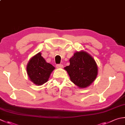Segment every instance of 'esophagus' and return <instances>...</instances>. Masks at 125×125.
Listing matches in <instances>:
<instances>
[{"mask_svg":"<svg viewBox=\"0 0 125 125\" xmlns=\"http://www.w3.org/2000/svg\"><path fill=\"white\" fill-rule=\"evenodd\" d=\"M56 67L57 68H62L63 67V65L62 64H56Z\"/></svg>","mask_w":125,"mask_h":125,"instance_id":"34e87169","label":"esophagus"}]
</instances>
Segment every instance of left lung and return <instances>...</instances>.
Instances as JSON below:
<instances>
[{
    "label": "left lung",
    "mask_w": 125,
    "mask_h": 125,
    "mask_svg": "<svg viewBox=\"0 0 125 125\" xmlns=\"http://www.w3.org/2000/svg\"><path fill=\"white\" fill-rule=\"evenodd\" d=\"M70 65L64 68L71 81L80 88L92 84L97 75V67L91 56L84 51L76 52L69 60Z\"/></svg>",
    "instance_id": "obj_1"
}]
</instances>
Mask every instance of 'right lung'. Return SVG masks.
<instances>
[{
	"label": "right lung",
	"instance_id": "obj_1",
	"mask_svg": "<svg viewBox=\"0 0 125 125\" xmlns=\"http://www.w3.org/2000/svg\"><path fill=\"white\" fill-rule=\"evenodd\" d=\"M55 67L46 62L39 52L31 58L27 65V73L32 82L40 85L48 81Z\"/></svg>",
	"mask_w": 125,
	"mask_h": 125
}]
</instances>
